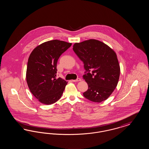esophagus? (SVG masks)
<instances>
[{
  "mask_svg": "<svg viewBox=\"0 0 149 149\" xmlns=\"http://www.w3.org/2000/svg\"><path fill=\"white\" fill-rule=\"evenodd\" d=\"M81 79H80V78H78V79H77L76 80H72V81H73V82H78V81H81Z\"/></svg>",
  "mask_w": 149,
  "mask_h": 149,
  "instance_id": "esophagus-1",
  "label": "esophagus"
}]
</instances>
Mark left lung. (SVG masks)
Here are the masks:
<instances>
[{"label": "left lung", "mask_w": 149, "mask_h": 149, "mask_svg": "<svg viewBox=\"0 0 149 149\" xmlns=\"http://www.w3.org/2000/svg\"><path fill=\"white\" fill-rule=\"evenodd\" d=\"M72 49L83 62L88 85L83 93L86 99L100 103L106 100L116 88L120 67L116 52L104 43L91 39L75 43Z\"/></svg>", "instance_id": "obj_1"}]
</instances>
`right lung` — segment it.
Masks as SVG:
<instances>
[{"label": "right lung", "instance_id": "add662e5", "mask_svg": "<svg viewBox=\"0 0 149 149\" xmlns=\"http://www.w3.org/2000/svg\"><path fill=\"white\" fill-rule=\"evenodd\" d=\"M71 46V43L51 40L37 46L29 55L27 83L31 92L43 104H53L61 97L68 82L57 79V63Z\"/></svg>", "mask_w": 149, "mask_h": 149}]
</instances>
